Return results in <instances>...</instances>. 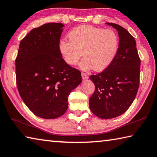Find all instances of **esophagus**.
Wrapping results in <instances>:
<instances>
[{"mask_svg":"<svg viewBox=\"0 0 157 157\" xmlns=\"http://www.w3.org/2000/svg\"><path fill=\"white\" fill-rule=\"evenodd\" d=\"M82 79H86L88 78V75H87L86 73L82 72Z\"/></svg>","mask_w":157,"mask_h":157,"instance_id":"1","label":"esophagus"}]
</instances>
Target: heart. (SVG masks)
<instances>
[{
	"label": "heart",
	"mask_w": 157,
	"mask_h": 157,
	"mask_svg": "<svg viewBox=\"0 0 157 157\" xmlns=\"http://www.w3.org/2000/svg\"><path fill=\"white\" fill-rule=\"evenodd\" d=\"M69 40L62 39L59 51L64 62L75 66L83 55L79 67L87 71L93 68L101 71L110 64L119 47V38L115 31L90 25L75 28L69 34Z\"/></svg>",
	"instance_id": "obj_1"
}]
</instances>
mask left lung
Returning a JSON list of instances; mask_svg holds the SVG:
<instances>
[{
  "label": "left lung",
  "mask_w": 157,
  "mask_h": 157,
  "mask_svg": "<svg viewBox=\"0 0 157 157\" xmlns=\"http://www.w3.org/2000/svg\"><path fill=\"white\" fill-rule=\"evenodd\" d=\"M117 30L119 48L106 69L89 78L95 90L89 99L92 113L101 119H112L129 108L137 93L141 59L134 37L120 25L107 23Z\"/></svg>",
  "instance_id": "obj_1"
}]
</instances>
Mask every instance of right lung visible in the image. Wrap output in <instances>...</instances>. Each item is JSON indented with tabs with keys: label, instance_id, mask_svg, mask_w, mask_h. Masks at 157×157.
I'll return each instance as SVG.
<instances>
[{
	"label": "right lung",
	"instance_id": "1",
	"mask_svg": "<svg viewBox=\"0 0 157 157\" xmlns=\"http://www.w3.org/2000/svg\"><path fill=\"white\" fill-rule=\"evenodd\" d=\"M62 23L34 28L21 41L16 58L20 95L33 114L43 119L64 115L68 98L81 83V72L67 64L59 51Z\"/></svg>",
	"mask_w": 157,
	"mask_h": 157
}]
</instances>
